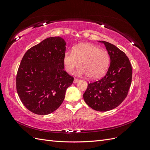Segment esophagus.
Here are the masks:
<instances>
[{"label":"esophagus","instance_id":"esophagus-1","mask_svg":"<svg viewBox=\"0 0 150 150\" xmlns=\"http://www.w3.org/2000/svg\"><path fill=\"white\" fill-rule=\"evenodd\" d=\"M78 81H79V79H78L74 78V83H77V82H78Z\"/></svg>","mask_w":150,"mask_h":150}]
</instances>
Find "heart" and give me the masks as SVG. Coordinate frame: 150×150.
<instances>
[{"mask_svg": "<svg viewBox=\"0 0 150 150\" xmlns=\"http://www.w3.org/2000/svg\"><path fill=\"white\" fill-rule=\"evenodd\" d=\"M110 61V55L106 51L88 43L77 45L72 52L66 51L63 56V64L67 72L72 73L80 63L81 68L77 74L87 76L90 79H96L103 76Z\"/></svg>", "mask_w": 150, "mask_h": 150, "instance_id": "heart-1", "label": "heart"}]
</instances>
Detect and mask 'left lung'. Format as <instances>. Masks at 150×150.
<instances>
[{
    "instance_id": "8db88e82",
    "label": "left lung",
    "mask_w": 150,
    "mask_h": 150,
    "mask_svg": "<svg viewBox=\"0 0 150 150\" xmlns=\"http://www.w3.org/2000/svg\"><path fill=\"white\" fill-rule=\"evenodd\" d=\"M99 42L106 46L110 66L103 78L88 83L83 98L93 110L108 111L118 106L128 95L132 79V67L124 52L110 42Z\"/></svg>"
}]
</instances>
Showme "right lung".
<instances>
[{
  "label": "right lung",
  "mask_w": 150,
  "mask_h": 150,
  "mask_svg": "<svg viewBox=\"0 0 150 150\" xmlns=\"http://www.w3.org/2000/svg\"><path fill=\"white\" fill-rule=\"evenodd\" d=\"M66 43L61 37H51L28 50L16 77L21 101L30 111L50 114L64 101L66 89L74 78L64 70Z\"/></svg>",
  "instance_id": "right-lung-1"
}]
</instances>
